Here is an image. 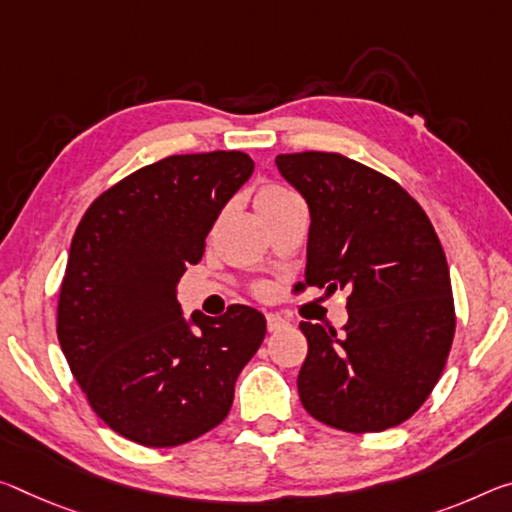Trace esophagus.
<instances>
[{"instance_id":"obj_1","label":"esophagus","mask_w":512,"mask_h":512,"mask_svg":"<svg viewBox=\"0 0 512 512\" xmlns=\"http://www.w3.org/2000/svg\"><path fill=\"white\" fill-rule=\"evenodd\" d=\"M285 326H289V321L285 319V316L266 314V328H269V332H275V330H280V328H285Z\"/></svg>"}]
</instances>
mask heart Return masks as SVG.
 Here are the masks:
<instances>
[{
  "instance_id": "b5f03b06",
  "label": "heart",
  "mask_w": 512,
  "mask_h": 512,
  "mask_svg": "<svg viewBox=\"0 0 512 512\" xmlns=\"http://www.w3.org/2000/svg\"><path fill=\"white\" fill-rule=\"evenodd\" d=\"M289 196H294V193H289L285 189H280V186H266V189H262L257 193V200L255 205L262 207V205H269V202H278V200H285Z\"/></svg>"
}]
</instances>
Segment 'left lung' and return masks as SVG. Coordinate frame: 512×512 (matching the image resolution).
Instances as JSON below:
<instances>
[{
  "label": "left lung",
  "instance_id": "1",
  "mask_svg": "<svg viewBox=\"0 0 512 512\" xmlns=\"http://www.w3.org/2000/svg\"><path fill=\"white\" fill-rule=\"evenodd\" d=\"M275 166L310 209L305 285L351 291L342 335L300 321L303 408L346 433L399 426L433 392L456 332L442 243L408 191L344 154H278Z\"/></svg>",
  "mask_w": 512,
  "mask_h": 512
}]
</instances>
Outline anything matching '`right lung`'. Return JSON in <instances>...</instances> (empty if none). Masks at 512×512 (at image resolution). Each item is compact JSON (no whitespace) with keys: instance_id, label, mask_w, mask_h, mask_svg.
I'll return each mask as SVG.
<instances>
[{"instance_id":"obj_1","label":"right lung","mask_w":512,"mask_h":512,"mask_svg":"<svg viewBox=\"0 0 512 512\" xmlns=\"http://www.w3.org/2000/svg\"><path fill=\"white\" fill-rule=\"evenodd\" d=\"M253 170L237 150L166 157L104 191L72 237L56 335L95 415L127 440L164 449L212 431L264 342L255 307L184 319L177 300Z\"/></svg>"}]
</instances>
